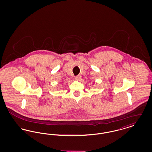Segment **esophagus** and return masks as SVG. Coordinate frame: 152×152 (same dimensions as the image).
<instances>
[{"label":"esophagus","mask_w":152,"mask_h":152,"mask_svg":"<svg viewBox=\"0 0 152 152\" xmlns=\"http://www.w3.org/2000/svg\"><path fill=\"white\" fill-rule=\"evenodd\" d=\"M80 78H81V77H80V76L79 75H78V76H76L75 77V79L76 80H77V81H79L80 79Z\"/></svg>","instance_id":"1"}]
</instances>
